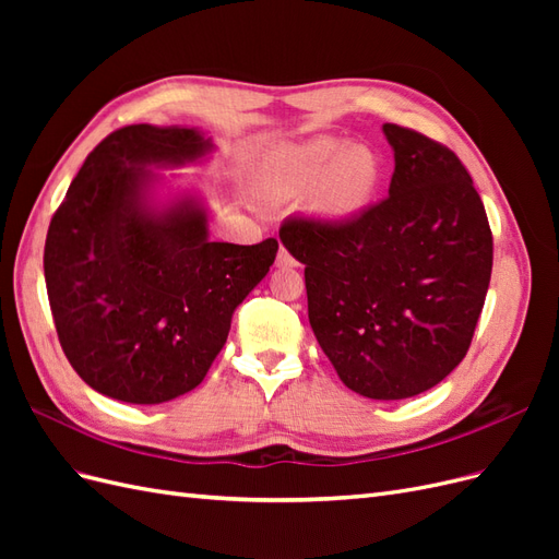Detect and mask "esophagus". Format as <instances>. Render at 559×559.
Returning <instances> with one entry per match:
<instances>
[{"label":"esophagus","mask_w":559,"mask_h":559,"mask_svg":"<svg viewBox=\"0 0 559 559\" xmlns=\"http://www.w3.org/2000/svg\"><path fill=\"white\" fill-rule=\"evenodd\" d=\"M277 267H296V259L292 257L289 251H286L284 247H280V251H277Z\"/></svg>","instance_id":"obj_1"}]
</instances>
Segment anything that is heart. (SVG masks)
I'll list each match as a JSON object with an SVG mask.
<instances>
[{
  "instance_id": "obj_1",
  "label": "heart",
  "mask_w": 559,
  "mask_h": 559,
  "mask_svg": "<svg viewBox=\"0 0 559 559\" xmlns=\"http://www.w3.org/2000/svg\"><path fill=\"white\" fill-rule=\"evenodd\" d=\"M270 189L284 198L310 193L312 207L333 222L361 216L380 189V160L368 146L329 134L286 144L267 160Z\"/></svg>"
}]
</instances>
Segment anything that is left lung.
Instances as JSON below:
<instances>
[{"label": "left lung", "instance_id": "1", "mask_svg": "<svg viewBox=\"0 0 559 559\" xmlns=\"http://www.w3.org/2000/svg\"><path fill=\"white\" fill-rule=\"evenodd\" d=\"M389 198L352 222L289 216L280 240L306 265L308 317L337 376L366 399L436 386L466 357L492 275V230L462 160L394 123Z\"/></svg>", "mask_w": 559, "mask_h": 559}]
</instances>
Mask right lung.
<instances>
[{
  "label": "right lung",
  "instance_id": "right-lung-1",
  "mask_svg": "<svg viewBox=\"0 0 559 559\" xmlns=\"http://www.w3.org/2000/svg\"><path fill=\"white\" fill-rule=\"evenodd\" d=\"M198 128L128 126L95 146L50 218L44 277L64 357L109 399L156 405L191 392L277 240L212 242L193 191L160 198L154 167L205 160Z\"/></svg>",
  "mask_w": 559,
  "mask_h": 559
}]
</instances>
